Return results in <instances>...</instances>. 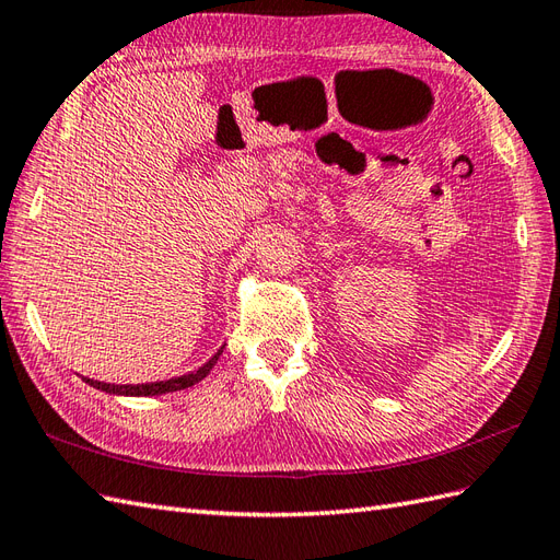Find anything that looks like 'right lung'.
Returning <instances> with one entry per match:
<instances>
[{
    "instance_id": "add662e5",
    "label": "right lung",
    "mask_w": 560,
    "mask_h": 560,
    "mask_svg": "<svg viewBox=\"0 0 560 560\" xmlns=\"http://www.w3.org/2000/svg\"><path fill=\"white\" fill-rule=\"evenodd\" d=\"M222 350H224V346H222L218 352H214L203 366H198L196 371H189V374L175 376V378H167V381L137 383V385H132V383H125V385H118V383H104V381H94V378H88V376H82V381L88 383V385H92V388H96V390H104V393H108V395H125V397H153V395H167V393H177V390H184V388H191V385H196V383L203 381V378L210 374V371H212V366L218 364Z\"/></svg>"
}]
</instances>
